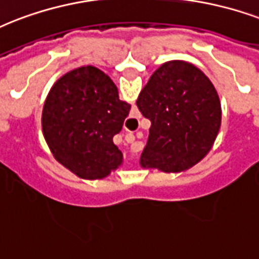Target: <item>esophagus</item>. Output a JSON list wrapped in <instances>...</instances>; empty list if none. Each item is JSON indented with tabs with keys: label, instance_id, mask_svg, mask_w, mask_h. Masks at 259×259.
Here are the masks:
<instances>
[{
	"label": "esophagus",
	"instance_id": "34e87169",
	"mask_svg": "<svg viewBox=\"0 0 259 259\" xmlns=\"http://www.w3.org/2000/svg\"><path fill=\"white\" fill-rule=\"evenodd\" d=\"M126 140H127V141H133L134 140V136H132V134H127V136H126Z\"/></svg>",
	"mask_w": 259,
	"mask_h": 259
}]
</instances>
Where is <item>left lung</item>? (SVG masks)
I'll return each mask as SVG.
<instances>
[{
	"mask_svg": "<svg viewBox=\"0 0 259 259\" xmlns=\"http://www.w3.org/2000/svg\"><path fill=\"white\" fill-rule=\"evenodd\" d=\"M136 104L151 121L143 167L178 172L210 151L222 123V106L200 69L183 61L165 62L152 74Z\"/></svg>",
	"mask_w": 259,
	"mask_h": 259,
	"instance_id": "8db88e82",
	"label": "left lung"
}]
</instances>
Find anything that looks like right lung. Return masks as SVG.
Wrapping results in <instances>:
<instances>
[{"label":"right lung","instance_id":"right-lung-1","mask_svg":"<svg viewBox=\"0 0 259 259\" xmlns=\"http://www.w3.org/2000/svg\"><path fill=\"white\" fill-rule=\"evenodd\" d=\"M129 111L106 73L82 66L51 87L42 112L43 134L61 164L78 177L102 179L122 163L112 137Z\"/></svg>","mask_w":259,"mask_h":259}]
</instances>
